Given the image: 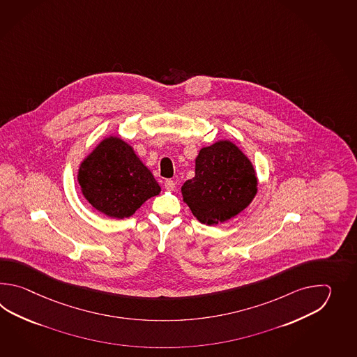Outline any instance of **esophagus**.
Segmentation results:
<instances>
[{
  "instance_id": "34e87169",
  "label": "esophagus",
  "mask_w": 357,
  "mask_h": 357,
  "mask_svg": "<svg viewBox=\"0 0 357 357\" xmlns=\"http://www.w3.org/2000/svg\"><path fill=\"white\" fill-rule=\"evenodd\" d=\"M165 188H166V190H168V191H174L176 188L175 181H172V180H166V182H165Z\"/></svg>"
}]
</instances>
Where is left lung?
<instances>
[{
  "label": "left lung",
  "mask_w": 357,
  "mask_h": 357,
  "mask_svg": "<svg viewBox=\"0 0 357 357\" xmlns=\"http://www.w3.org/2000/svg\"><path fill=\"white\" fill-rule=\"evenodd\" d=\"M258 192V176L237 145L222 139L203 146L195 176L181 186L182 200L200 223H225L246 209Z\"/></svg>",
  "instance_id": "1"
}]
</instances>
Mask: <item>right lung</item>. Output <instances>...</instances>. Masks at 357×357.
Returning <instances> with one entry per match:
<instances>
[{
  "instance_id": "right-lung-1",
  "label": "right lung",
  "mask_w": 357,
  "mask_h": 357,
  "mask_svg": "<svg viewBox=\"0 0 357 357\" xmlns=\"http://www.w3.org/2000/svg\"><path fill=\"white\" fill-rule=\"evenodd\" d=\"M77 182L89 204L109 218H128L148 199L160 195L151 169L123 139L109 135L80 163Z\"/></svg>"
}]
</instances>
